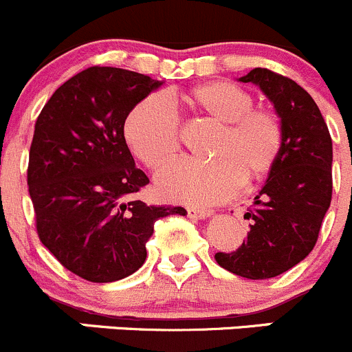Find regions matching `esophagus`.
I'll return each mask as SVG.
<instances>
[{
	"mask_svg": "<svg viewBox=\"0 0 352 352\" xmlns=\"http://www.w3.org/2000/svg\"><path fill=\"white\" fill-rule=\"evenodd\" d=\"M187 214H189L190 218L204 219V218H208V216H211L212 211H211V209H208V208H199V206H189V208H187Z\"/></svg>",
	"mask_w": 352,
	"mask_h": 352,
	"instance_id": "1",
	"label": "esophagus"
}]
</instances>
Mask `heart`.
Segmentation results:
<instances>
[{"mask_svg":"<svg viewBox=\"0 0 352 352\" xmlns=\"http://www.w3.org/2000/svg\"><path fill=\"white\" fill-rule=\"evenodd\" d=\"M182 104L199 117L219 124L209 156L212 162L180 160L156 179L162 196L173 201L214 202L232 196L240 180L264 179L285 144L281 117L255 107L247 90L232 81L202 83L182 95ZM124 138L138 160L160 170L180 150V124L165 98L151 95L134 105L124 120Z\"/></svg>","mask_w":352,"mask_h":352,"instance_id":"heart-1","label":"heart"}]
</instances>
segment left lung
Returning a JSON list of instances; mask_svg holds the SVG:
<instances>
[{"instance_id":"8db88e82","label":"left lung","mask_w":352,"mask_h":352,"mask_svg":"<svg viewBox=\"0 0 352 352\" xmlns=\"http://www.w3.org/2000/svg\"><path fill=\"white\" fill-rule=\"evenodd\" d=\"M255 83L274 104L285 127V144L243 219L248 233L232 254L216 262L247 279H269L303 261L318 240L332 201V138L320 109L296 81L267 67L240 78Z\"/></svg>"}]
</instances>
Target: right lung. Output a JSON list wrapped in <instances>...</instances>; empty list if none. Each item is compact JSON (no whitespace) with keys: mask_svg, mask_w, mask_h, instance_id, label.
<instances>
[{"mask_svg":"<svg viewBox=\"0 0 352 352\" xmlns=\"http://www.w3.org/2000/svg\"><path fill=\"white\" fill-rule=\"evenodd\" d=\"M160 85L120 67H87L52 94L35 122L27 184L37 235L87 281L136 272L156 219L186 214L180 206L129 201L150 179L134 166L124 120Z\"/></svg>","mask_w":352,"mask_h":352,"instance_id":"right-lung-1","label":"right lung"}]
</instances>
